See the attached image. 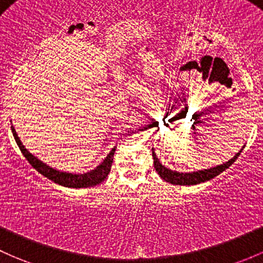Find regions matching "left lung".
<instances>
[{
    "label": "left lung",
    "instance_id": "1",
    "mask_svg": "<svg viewBox=\"0 0 263 263\" xmlns=\"http://www.w3.org/2000/svg\"><path fill=\"white\" fill-rule=\"evenodd\" d=\"M243 150V147L241 148L239 153L236 154V156L232 157L231 160L224 162L222 165H218V166L211 167V168H204V170H198V171H193V173H179V171H174L171 168H167L166 166L160 162V160L156 157V154H155L154 148H153V157H154V166L155 170L157 171V174L160 175V178L164 179L165 181L170 182V184L174 185H197L200 184V182L208 181L211 179L215 178L217 175H219L220 173L228 168L238 159V156L241 155Z\"/></svg>",
    "mask_w": 263,
    "mask_h": 263
}]
</instances>
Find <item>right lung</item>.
Listing matches in <instances>:
<instances>
[{
    "label": "right lung",
    "instance_id": "1",
    "mask_svg": "<svg viewBox=\"0 0 263 263\" xmlns=\"http://www.w3.org/2000/svg\"><path fill=\"white\" fill-rule=\"evenodd\" d=\"M11 131H12L13 137H15L16 143H17L18 148L21 150L22 155L25 156V159L30 162L32 167L35 170H37L41 175H44L45 178L50 179L51 181L57 182V184L63 185L65 187H89V186H95V185L101 184L104 179L108 176L109 171H110V166H112L113 162V155H115L116 147H113L112 150L109 151V154L107 155L106 159L101 162L96 168L93 170L88 171V173L84 174H71V173H64V171H59L55 170L49 166V165L44 164L43 161L35 157L34 155L30 154L27 151V148H25V146L22 145V142L18 139L17 134H16L15 128L11 126Z\"/></svg>",
    "mask_w": 263,
    "mask_h": 263
}]
</instances>
